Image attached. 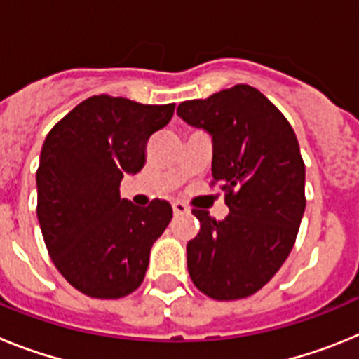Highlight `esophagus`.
Returning <instances> with one entry per match:
<instances>
[{"label": "esophagus", "instance_id": "34e87169", "mask_svg": "<svg viewBox=\"0 0 359 359\" xmlns=\"http://www.w3.org/2000/svg\"><path fill=\"white\" fill-rule=\"evenodd\" d=\"M172 210L176 215H182V214H189V207H187L185 203L182 201H174L172 203Z\"/></svg>", "mask_w": 359, "mask_h": 359}]
</instances>
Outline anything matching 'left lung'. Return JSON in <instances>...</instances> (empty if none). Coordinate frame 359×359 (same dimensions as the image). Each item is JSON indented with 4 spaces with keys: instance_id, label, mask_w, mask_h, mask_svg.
Masks as SVG:
<instances>
[{
    "instance_id": "8db88e82",
    "label": "left lung",
    "mask_w": 359,
    "mask_h": 359,
    "mask_svg": "<svg viewBox=\"0 0 359 359\" xmlns=\"http://www.w3.org/2000/svg\"><path fill=\"white\" fill-rule=\"evenodd\" d=\"M177 116L212 136V177L230 214L194 208L199 233L187 244L189 275L214 300L257 293L290 255L306 210V165L293 128L248 84L187 100Z\"/></svg>"
}]
</instances>
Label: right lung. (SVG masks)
Here are the masks:
<instances>
[{
    "label": "right lung",
    "instance_id": "add662e5",
    "mask_svg": "<svg viewBox=\"0 0 359 359\" xmlns=\"http://www.w3.org/2000/svg\"><path fill=\"white\" fill-rule=\"evenodd\" d=\"M174 106L95 95L44 140L37 169L43 239L59 273L88 297L138 290L152 244L172 219L165 199L140 208L120 198V182L140 172L147 140L169 123Z\"/></svg>",
    "mask_w": 359,
    "mask_h": 359
}]
</instances>
